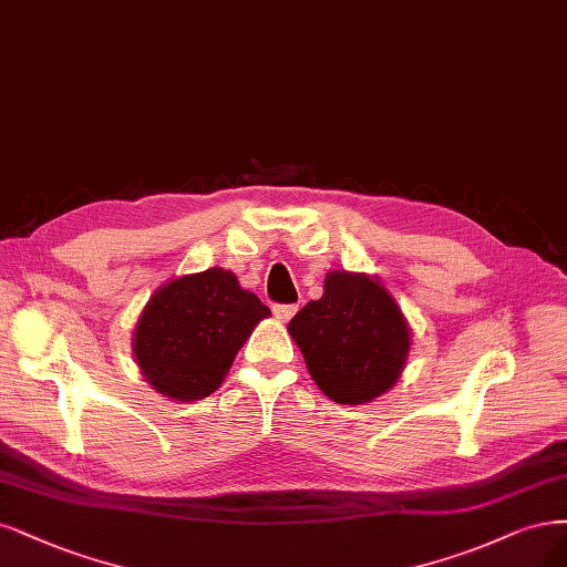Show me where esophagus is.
<instances>
[{"label": "esophagus", "instance_id": "34e87169", "mask_svg": "<svg viewBox=\"0 0 567 567\" xmlns=\"http://www.w3.org/2000/svg\"><path fill=\"white\" fill-rule=\"evenodd\" d=\"M271 311H275V317H277L279 321L286 323V321L298 311V305H275V309H271Z\"/></svg>", "mask_w": 567, "mask_h": 567}]
</instances>
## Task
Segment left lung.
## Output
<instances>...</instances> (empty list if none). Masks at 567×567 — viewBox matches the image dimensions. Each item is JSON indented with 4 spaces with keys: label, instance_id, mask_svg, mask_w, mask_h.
Masks as SVG:
<instances>
[{
    "label": "left lung",
    "instance_id": "8db88e82",
    "mask_svg": "<svg viewBox=\"0 0 567 567\" xmlns=\"http://www.w3.org/2000/svg\"><path fill=\"white\" fill-rule=\"evenodd\" d=\"M311 380L336 403L361 405L382 396L401 378L410 326L378 277L330 269L323 296L288 323Z\"/></svg>",
    "mask_w": 567,
    "mask_h": 567
}]
</instances>
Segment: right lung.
<instances>
[{
	"label": "right lung",
	"instance_id": "obj_1",
	"mask_svg": "<svg viewBox=\"0 0 567 567\" xmlns=\"http://www.w3.org/2000/svg\"><path fill=\"white\" fill-rule=\"evenodd\" d=\"M271 315L234 271L210 267L152 292L133 330L145 382L171 401H199L223 384L252 328Z\"/></svg>",
	"mask_w": 567,
	"mask_h": 567
}]
</instances>
